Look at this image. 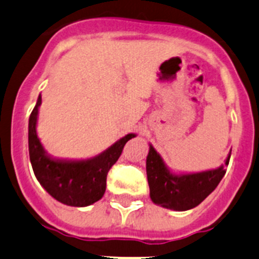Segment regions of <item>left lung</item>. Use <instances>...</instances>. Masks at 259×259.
Segmentation results:
<instances>
[{
    "label": "left lung",
    "mask_w": 259,
    "mask_h": 259,
    "mask_svg": "<svg viewBox=\"0 0 259 259\" xmlns=\"http://www.w3.org/2000/svg\"><path fill=\"white\" fill-rule=\"evenodd\" d=\"M230 154L226 157L225 164L218 169L201 173L176 174L169 170L159 152L150 144L146 157L150 198L155 205L174 211H187L196 207L215 191L225 176Z\"/></svg>",
    "instance_id": "1"
}]
</instances>
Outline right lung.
<instances>
[{"instance_id": "add662e5", "label": "right lung", "mask_w": 259, "mask_h": 259, "mask_svg": "<svg viewBox=\"0 0 259 259\" xmlns=\"http://www.w3.org/2000/svg\"><path fill=\"white\" fill-rule=\"evenodd\" d=\"M40 104L39 95L29 118V155L36 179L54 199L63 205L73 207L93 205L104 196L108 171L120 156L125 142L136 135H125L105 151L90 159H56L44 150L36 134Z\"/></svg>"}]
</instances>
